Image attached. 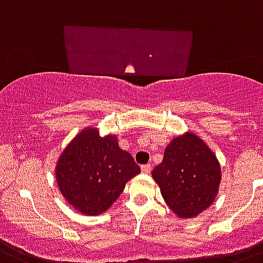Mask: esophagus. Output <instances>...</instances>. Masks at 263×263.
Returning a JSON list of instances; mask_svg holds the SVG:
<instances>
[{
  "label": "esophagus",
  "instance_id": "34e87169",
  "mask_svg": "<svg viewBox=\"0 0 263 263\" xmlns=\"http://www.w3.org/2000/svg\"><path fill=\"white\" fill-rule=\"evenodd\" d=\"M142 173L143 174H149V173H151V164L142 165Z\"/></svg>",
  "mask_w": 263,
  "mask_h": 263
}]
</instances>
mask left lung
I'll use <instances>...</instances> for the list:
<instances>
[{
  "instance_id": "8db88e82",
  "label": "left lung",
  "mask_w": 263,
  "mask_h": 263,
  "mask_svg": "<svg viewBox=\"0 0 263 263\" xmlns=\"http://www.w3.org/2000/svg\"><path fill=\"white\" fill-rule=\"evenodd\" d=\"M152 178L176 217L190 219L213 204L222 173L217 155L206 142L187 131L165 147L163 162L154 168Z\"/></svg>"
}]
</instances>
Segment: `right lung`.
Listing matches in <instances>:
<instances>
[{
    "mask_svg": "<svg viewBox=\"0 0 263 263\" xmlns=\"http://www.w3.org/2000/svg\"><path fill=\"white\" fill-rule=\"evenodd\" d=\"M138 174L140 167L129 152L119 147L118 136H101L96 127L81 129L63 149L54 167L61 195L84 215L107 211Z\"/></svg>",
    "mask_w": 263,
    "mask_h": 263,
    "instance_id": "1",
    "label": "right lung"
}]
</instances>
